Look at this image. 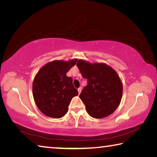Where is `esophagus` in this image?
<instances>
[{"label": "esophagus", "instance_id": "34e87169", "mask_svg": "<svg viewBox=\"0 0 157 157\" xmlns=\"http://www.w3.org/2000/svg\"><path fill=\"white\" fill-rule=\"evenodd\" d=\"M78 91L79 94H80L81 91H82V88H81V87H79V88L78 89Z\"/></svg>", "mask_w": 157, "mask_h": 157}]
</instances>
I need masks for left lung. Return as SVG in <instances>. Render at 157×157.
I'll return each mask as SVG.
<instances>
[{
	"mask_svg": "<svg viewBox=\"0 0 157 157\" xmlns=\"http://www.w3.org/2000/svg\"><path fill=\"white\" fill-rule=\"evenodd\" d=\"M77 66L87 85L79 98L87 113L94 118H103L113 113L120 105L123 83L118 74L105 63H90L79 59Z\"/></svg>",
	"mask_w": 157,
	"mask_h": 157,
	"instance_id": "obj_1",
	"label": "left lung"
}]
</instances>
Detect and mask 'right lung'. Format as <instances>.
<instances>
[{
	"instance_id": "obj_1",
	"label": "right lung",
	"mask_w": 157,
	"mask_h": 157,
	"mask_svg": "<svg viewBox=\"0 0 157 157\" xmlns=\"http://www.w3.org/2000/svg\"><path fill=\"white\" fill-rule=\"evenodd\" d=\"M78 59L54 60L39 69L33 83V94L36 107L44 115L60 118L67 113L72 98L78 95L73 79L66 75Z\"/></svg>"
}]
</instances>
